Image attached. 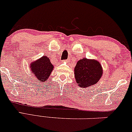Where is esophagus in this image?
Wrapping results in <instances>:
<instances>
[{
	"instance_id": "obj_1",
	"label": "esophagus",
	"mask_w": 132,
	"mask_h": 132,
	"mask_svg": "<svg viewBox=\"0 0 132 132\" xmlns=\"http://www.w3.org/2000/svg\"><path fill=\"white\" fill-rule=\"evenodd\" d=\"M68 60H65V61H64V62H68Z\"/></svg>"
}]
</instances>
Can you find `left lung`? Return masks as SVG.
<instances>
[{
  "mask_svg": "<svg viewBox=\"0 0 132 132\" xmlns=\"http://www.w3.org/2000/svg\"><path fill=\"white\" fill-rule=\"evenodd\" d=\"M100 62L95 59L84 58L77 62L75 68V77L78 86L86 88L96 84L102 75Z\"/></svg>",
  "mask_w": 132,
  "mask_h": 132,
  "instance_id": "left-lung-1",
  "label": "left lung"
}]
</instances>
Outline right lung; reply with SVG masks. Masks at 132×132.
Here are the masks:
<instances>
[{
    "mask_svg": "<svg viewBox=\"0 0 132 132\" xmlns=\"http://www.w3.org/2000/svg\"><path fill=\"white\" fill-rule=\"evenodd\" d=\"M53 67L50 59L46 56H43L30 64V69L32 73L35 75L39 82H43L48 79Z\"/></svg>",
    "mask_w": 132,
    "mask_h": 132,
    "instance_id": "add662e5",
    "label": "right lung"
}]
</instances>
